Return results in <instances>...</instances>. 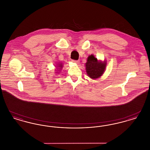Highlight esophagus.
Segmentation results:
<instances>
[{"label": "esophagus", "mask_w": 150, "mask_h": 150, "mask_svg": "<svg viewBox=\"0 0 150 150\" xmlns=\"http://www.w3.org/2000/svg\"><path fill=\"white\" fill-rule=\"evenodd\" d=\"M72 62H73L74 63H76V64H79V61H76V60H72Z\"/></svg>", "instance_id": "esophagus-1"}]
</instances>
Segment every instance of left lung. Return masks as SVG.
Returning a JSON list of instances; mask_svg holds the SVG:
<instances>
[{
    "label": "left lung",
    "mask_w": 150,
    "mask_h": 150,
    "mask_svg": "<svg viewBox=\"0 0 150 150\" xmlns=\"http://www.w3.org/2000/svg\"><path fill=\"white\" fill-rule=\"evenodd\" d=\"M107 62L98 61L93 54L89 56L86 62V72L89 77L93 79L100 78L106 69Z\"/></svg>",
    "instance_id": "obj_1"
}]
</instances>
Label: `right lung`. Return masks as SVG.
I'll use <instances>...</instances> for the list:
<instances>
[{"mask_svg": "<svg viewBox=\"0 0 150 150\" xmlns=\"http://www.w3.org/2000/svg\"><path fill=\"white\" fill-rule=\"evenodd\" d=\"M57 67H59V68H58V69H60V70H61V69L62 68V67H63V64L62 63H60V64H57Z\"/></svg>", "mask_w": 150, "mask_h": 150, "instance_id": "obj_1", "label": "right lung"}]
</instances>
